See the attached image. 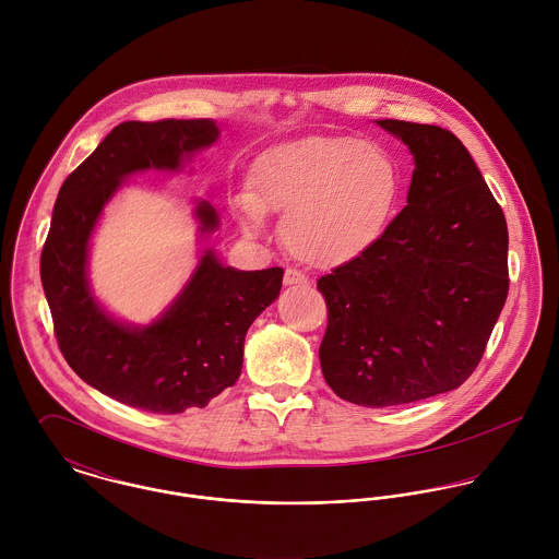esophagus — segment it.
I'll list each match as a JSON object with an SVG mask.
<instances>
[{
    "instance_id": "obj_1",
    "label": "esophagus",
    "mask_w": 559,
    "mask_h": 559,
    "mask_svg": "<svg viewBox=\"0 0 559 559\" xmlns=\"http://www.w3.org/2000/svg\"><path fill=\"white\" fill-rule=\"evenodd\" d=\"M308 277L297 269H286L284 273V286H308Z\"/></svg>"
}]
</instances>
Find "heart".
I'll use <instances>...</instances> for the list:
<instances>
[{"label": "heart", "mask_w": 559, "mask_h": 559, "mask_svg": "<svg viewBox=\"0 0 559 559\" xmlns=\"http://www.w3.org/2000/svg\"><path fill=\"white\" fill-rule=\"evenodd\" d=\"M399 198V160L385 146L310 135L258 159L235 213L247 237L264 230V213H282L284 247L310 266L337 269L383 237Z\"/></svg>", "instance_id": "heart-1"}]
</instances>
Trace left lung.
Wrapping results in <instances>:
<instances>
[{
    "mask_svg": "<svg viewBox=\"0 0 559 559\" xmlns=\"http://www.w3.org/2000/svg\"><path fill=\"white\" fill-rule=\"evenodd\" d=\"M413 155L406 206L370 251L319 280L326 385L361 406L461 388L508 297V226L463 142L432 124L377 120Z\"/></svg>",
    "mask_w": 559,
    "mask_h": 559,
    "instance_id": "8db88e82",
    "label": "left lung"
}]
</instances>
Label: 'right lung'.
Instances as JSON below:
<instances>
[{"mask_svg": "<svg viewBox=\"0 0 559 559\" xmlns=\"http://www.w3.org/2000/svg\"><path fill=\"white\" fill-rule=\"evenodd\" d=\"M219 140L215 120L122 122L64 180L40 255V280L69 366L109 399L151 413L206 406L233 388L251 322L282 290L284 269L239 271L204 247L178 297L148 324L109 314L87 280L92 233L131 174L180 171ZM200 239L219 228L209 200L193 209Z\"/></svg>", "mask_w": 559, "mask_h": 559, "instance_id": "right-lung-1", "label": "right lung"}]
</instances>
